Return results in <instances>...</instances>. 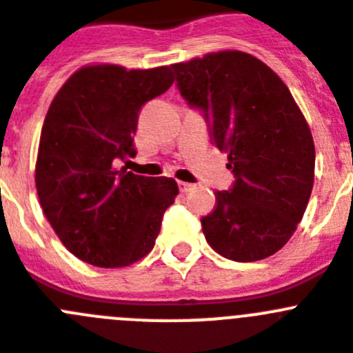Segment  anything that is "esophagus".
I'll use <instances>...</instances> for the list:
<instances>
[{
    "label": "esophagus",
    "mask_w": 353,
    "mask_h": 353,
    "mask_svg": "<svg viewBox=\"0 0 353 353\" xmlns=\"http://www.w3.org/2000/svg\"><path fill=\"white\" fill-rule=\"evenodd\" d=\"M195 188V184H190V183H184V181H179V190L183 193H188Z\"/></svg>",
    "instance_id": "34e87169"
}]
</instances>
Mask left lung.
Returning a JSON list of instances; mask_svg holds the SVG:
<instances>
[{
	"label": "left lung",
	"instance_id": "obj_1",
	"mask_svg": "<svg viewBox=\"0 0 353 353\" xmlns=\"http://www.w3.org/2000/svg\"><path fill=\"white\" fill-rule=\"evenodd\" d=\"M172 68L181 97L204 116L236 177L200 220L209 246L236 262L271 256L303 220L313 190L315 145L303 112L283 81L246 52H212Z\"/></svg>",
	"mask_w": 353,
	"mask_h": 353
}]
</instances>
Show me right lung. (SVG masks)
<instances>
[{"label": "right lung", "mask_w": 353, "mask_h": 353, "mask_svg": "<svg viewBox=\"0 0 353 353\" xmlns=\"http://www.w3.org/2000/svg\"><path fill=\"white\" fill-rule=\"evenodd\" d=\"M170 68L85 66L50 103L34 172L38 199L66 250L91 265L125 268L148 255L179 193L170 177L116 169L137 154L139 112L172 85Z\"/></svg>", "instance_id": "right-lung-1"}]
</instances>
